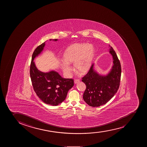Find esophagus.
Instances as JSON below:
<instances>
[{"instance_id":"1","label":"esophagus","mask_w":147,"mask_h":147,"mask_svg":"<svg viewBox=\"0 0 147 147\" xmlns=\"http://www.w3.org/2000/svg\"><path fill=\"white\" fill-rule=\"evenodd\" d=\"M80 82V80L79 79H76V80H74L75 84H77V83H79Z\"/></svg>"}]
</instances>
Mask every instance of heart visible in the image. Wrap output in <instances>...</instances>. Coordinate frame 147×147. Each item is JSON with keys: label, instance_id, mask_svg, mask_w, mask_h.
<instances>
[{"label": "heart", "instance_id": "heart-1", "mask_svg": "<svg viewBox=\"0 0 147 147\" xmlns=\"http://www.w3.org/2000/svg\"><path fill=\"white\" fill-rule=\"evenodd\" d=\"M95 55L94 47L92 44L76 43L70 45L64 51L60 67L67 75L70 74L72 68L69 64L74 63L76 71L80 74L87 73L92 67Z\"/></svg>", "mask_w": 147, "mask_h": 147}]
</instances>
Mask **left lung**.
Here are the masks:
<instances>
[{"instance_id": "obj_1", "label": "left lung", "mask_w": 147, "mask_h": 147, "mask_svg": "<svg viewBox=\"0 0 147 147\" xmlns=\"http://www.w3.org/2000/svg\"><path fill=\"white\" fill-rule=\"evenodd\" d=\"M110 47V53L113 58V65L110 72L106 76L99 74L95 71L92 64L87 74L82 78V82L86 86L83 99L93 107L106 104L119 89L121 75L120 62L113 47Z\"/></svg>"}]
</instances>
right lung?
<instances>
[{
	"label": "right lung",
	"instance_id": "add662e5",
	"mask_svg": "<svg viewBox=\"0 0 147 147\" xmlns=\"http://www.w3.org/2000/svg\"><path fill=\"white\" fill-rule=\"evenodd\" d=\"M53 40L57 41V39ZM45 46V42L34 51L30 74L33 88L38 97L47 105L57 106L65 100L68 90L74 86V80L64 79L55 71L45 73L37 68L34 60L42 52Z\"/></svg>",
	"mask_w": 147,
	"mask_h": 147
}]
</instances>
